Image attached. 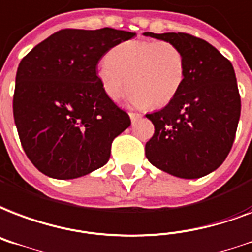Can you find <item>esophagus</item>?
<instances>
[{"instance_id": "esophagus-1", "label": "esophagus", "mask_w": 252, "mask_h": 252, "mask_svg": "<svg viewBox=\"0 0 252 252\" xmlns=\"http://www.w3.org/2000/svg\"><path fill=\"white\" fill-rule=\"evenodd\" d=\"M129 118H130V122H132V124H134V123L137 122V120H140V119L143 118V115H140V113L130 112L129 113Z\"/></svg>"}]
</instances>
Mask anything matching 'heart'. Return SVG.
I'll return each instance as SVG.
<instances>
[{"label": "heart", "instance_id": "heart-1", "mask_svg": "<svg viewBox=\"0 0 252 252\" xmlns=\"http://www.w3.org/2000/svg\"><path fill=\"white\" fill-rule=\"evenodd\" d=\"M184 54L164 41H126L115 46L96 68L108 99L119 101L128 92L137 108H160L177 96L185 80Z\"/></svg>", "mask_w": 252, "mask_h": 252}]
</instances>
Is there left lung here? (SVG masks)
Here are the masks:
<instances>
[{"instance_id":"1","label":"left lung","mask_w":252,"mask_h":252,"mask_svg":"<svg viewBox=\"0 0 252 252\" xmlns=\"http://www.w3.org/2000/svg\"><path fill=\"white\" fill-rule=\"evenodd\" d=\"M144 35L177 46L186 67L177 96L147 115L155 134L145 145V156L176 177H203L220 168L235 139L241 97L233 64L209 42L185 32Z\"/></svg>"}]
</instances>
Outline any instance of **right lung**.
Listing matches in <instances>:
<instances>
[{"label":"right lung","mask_w":252,"mask_h":252,"mask_svg":"<svg viewBox=\"0 0 252 252\" xmlns=\"http://www.w3.org/2000/svg\"><path fill=\"white\" fill-rule=\"evenodd\" d=\"M136 32L66 29L21 61L13 97L14 123L26 156L57 180L82 177L108 162L113 139L130 126L101 88L100 58Z\"/></svg>","instance_id":"add662e5"}]
</instances>
